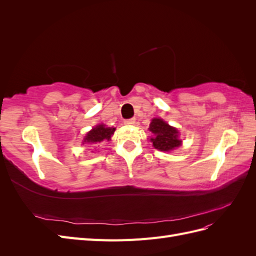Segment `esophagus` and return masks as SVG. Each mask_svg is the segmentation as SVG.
Listing matches in <instances>:
<instances>
[{"label":"esophagus","instance_id":"obj_1","mask_svg":"<svg viewBox=\"0 0 256 256\" xmlns=\"http://www.w3.org/2000/svg\"><path fill=\"white\" fill-rule=\"evenodd\" d=\"M126 124V125H134V124L136 122V118H130V120H126L125 122H124Z\"/></svg>","mask_w":256,"mask_h":256}]
</instances>
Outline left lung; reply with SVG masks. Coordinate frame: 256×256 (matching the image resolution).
<instances>
[{
	"mask_svg": "<svg viewBox=\"0 0 256 256\" xmlns=\"http://www.w3.org/2000/svg\"><path fill=\"white\" fill-rule=\"evenodd\" d=\"M148 129L154 134V136L150 138V142L156 150L172 152L182 145L178 130L175 127L170 126L164 120L152 118Z\"/></svg>",
	"mask_w": 256,
	"mask_h": 256,
	"instance_id": "obj_1",
	"label": "left lung"
}]
</instances>
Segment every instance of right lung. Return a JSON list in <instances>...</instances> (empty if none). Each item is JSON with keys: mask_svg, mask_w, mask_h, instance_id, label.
I'll list each match as a JSON object with an SVG mask.
<instances>
[{"mask_svg": "<svg viewBox=\"0 0 256 256\" xmlns=\"http://www.w3.org/2000/svg\"><path fill=\"white\" fill-rule=\"evenodd\" d=\"M115 128L106 127L104 124H100L92 128L83 138V144H98L102 141H110Z\"/></svg>", "mask_w": 256, "mask_h": 256, "instance_id": "right-lung-1", "label": "right lung"}]
</instances>
